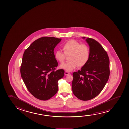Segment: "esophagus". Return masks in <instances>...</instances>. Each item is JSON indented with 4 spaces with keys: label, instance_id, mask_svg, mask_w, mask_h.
Instances as JSON below:
<instances>
[{
    "label": "esophagus",
    "instance_id": "esophagus-1",
    "mask_svg": "<svg viewBox=\"0 0 129 129\" xmlns=\"http://www.w3.org/2000/svg\"><path fill=\"white\" fill-rule=\"evenodd\" d=\"M69 74H70V73L68 72H67V71H65V75H69Z\"/></svg>",
    "mask_w": 129,
    "mask_h": 129
}]
</instances>
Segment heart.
Masks as SVG:
<instances>
[{
	"label": "heart",
	"instance_id": "b5f03b06",
	"mask_svg": "<svg viewBox=\"0 0 129 129\" xmlns=\"http://www.w3.org/2000/svg\"><path fill=\"white\" fill-rule=\"evenodd\" d=\"M64 53L57 51L55 54V58L60 63H63L66 55L69 56V62L60 66L62 69L71 71L78 67H83L86 64L90 56L89 48L87 45L81 44L74 40L68 41L62 46Z\"/></svg>",
	"mask_w": 129,
	"mask_h": 129
}]
</instances>
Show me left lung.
Listing matches in <instances>:
<instances>
[{
    "label": "left lung",
    "mask_w": 129,
    "mask_h": 129,
    "mask_svg": "<svg viewBox=\"0 0 129 129\" xmlns=\"http://www.w3.org/2000/svg\"><path fill=\"white\" fill-rule=\"evenodd\" d=\"M85 41L89 46V58L80 71L73 73L72 83L74 94L84 101L90 100L98 95L110 75L109 59L107 52L95 40L87 38Z\"/></svg>",
    "instance_id": "1"
}]
</instances>
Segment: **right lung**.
I'll return each instance as SVG.
<instances>
[{
	"mask_svg": "<svg viewBox=\"0 0 129 129\" xmlns=\"http://www.w3.org/2000/svg\"><path fill=\"white\" fill-rule=\"evenodd\" d=\"M61 40L41 37L32 43L23 54L21 78L28 91L41 101L48 100L56 93L58 81L63 77V70L55 71L58 62L54 52Z\"/></svg>",
	"mask_w": 129,
	"mask_h": 129,
	"instance_id": "1",
	"label": "right lung"
}]
</instances>
